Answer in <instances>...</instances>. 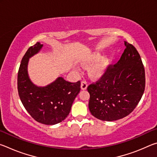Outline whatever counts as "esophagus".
<instances>
[{"mask_svg":"<svg viewBox=\"0 0 157 157\" xmlns=\"http://www.w3.org/2000/svg\"><path fill=\"white\" fill-rule=\"evenodd\" d=\"M87 86H88V84H87V82L86 81H82L81 82V89L82 90H86L87 88Z\"/></svg>","mask_w":157,"mask_h":157,"instance_id":"34e87169","label":"esophagus"}]
</instances>
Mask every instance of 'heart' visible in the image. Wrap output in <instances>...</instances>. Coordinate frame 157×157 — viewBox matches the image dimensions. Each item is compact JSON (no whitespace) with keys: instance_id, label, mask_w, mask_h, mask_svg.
Returning <instances> with one entry per match:
<instances>
[{"instance_id":"1","label":"heart","mask_w":157,"mask_h":157,"mask_svg":"<svg viewBox=\"0 0 157 157\" xmlns=\"http://www.w3.org/2000/svg\"><path fill=\"white\" fill-rule=\"evenodd\" d=\"M100 57V55L98 52H94L87 55L81 60V63L83 65H89L98 60ZM109 63V58L107 56H103L96 63L93 64L89 68V75L94 79H98L104 75L106 69Z\"/></svg>"}]
</instances>
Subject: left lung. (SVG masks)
Returning <instances> with one entry per match:
<instances>
[{"mask_svg":"<svg viewBox=\"0 0 157 157\" xmlns=\"http://www.w3.org/2000/svg\"><path fill=\"white\" fill-rule=\"evenodd\" d=\"M124 46L120 60L109 66L100 80L87 88L90 112L101 121H113L128 116L145 91V69L139 53L127 41Z\"/></svg>","mask_w":157,"mask_h":157,"instance_id":"obj_1","label":"left lung"}]
</instances>
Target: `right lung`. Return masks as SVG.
Returning <instances> with one entry per match:
<instances>
[{
    "mask_svg": "<svg viewBox=\"0 0 157 157\" xmlns=\"http://www.w3.org/2000/svg\"><path fill=\"white\" fill-rule=\"evenodd\" d=\"M42 47L43 44L37 42L29 48L21 60L18 72V92L21 102L34 120L51 125L61 123L68 116L80 91V81L73 83L59 77L46 86L33 84L28 72L29 59Z\"/></svg>",
    "mask_w": 157,
    "mask_h": 157,
    "instance_id": "right-lung-1",
    "label": "right lung"
}]
</instances>
